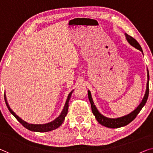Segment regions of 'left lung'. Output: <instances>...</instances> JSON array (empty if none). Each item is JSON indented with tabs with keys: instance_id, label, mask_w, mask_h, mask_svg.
<instances>
[{
	"instance_id": "obj_1",
	"label": "left lung",
	"mask_w": 153,
	"mask_h": 153,
	"mask_svg": "<svg viewBox=\"0 0 153 153\" xmlns=\"http://www.w3.org/2000/svg\"><path fill=\"white\" fill-rule=\"evenodd\" d=\"M125 36H126V40H128V42L130 43V45H131L132 46L134 47L136 49H137L141 51L143 53L142 49L140 45L139 44L135 38H133L132 36L128 35L127 33H125ZM148 74H147V76H148V82H147V85H146V91L144 97L142 100V102H141L140 105L138 106L137 108L135 111H133V112H131L130 114L127 115L123 116V117H118V118H108L106 117L105 116H104L103 115H102L100 113L98 110H97L96 106H95L94 102L93 101L92 97H91V92L89 91H88V100L91 102V110H92V112L93 113V115H95V119L97 120L100 124L102 125V126H104L108 128H120V127H122L126 126V125L128 124L129 123H131L132 121L134 120L135 119V117H137V115H138V113L140 112V111L142 110V108L143 107V106L145 105L146 103L148 97H149V70H147Z\"/></svg>"
}]
</instances>
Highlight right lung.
Returning <instances> with one entry per match:
<instances>
[{"mask_svg": "<svg viewBox=\"0 0 153 153\" xmlns=\"http://www.w3.org/2000/svg\"><path fill=\"white\" fill-rule=\"evenodd\" d=\"M73 91H72L71 92L69 93V95H68V97H67V101H66L65 105V106H64V108H63V110H62V113H61L60 115H59L58 117H57L55 120L52 121V122H49V123H47V124H29V123L26 122L25 121L22 120L21 118L18 117L16 114L10 108V106H9V104L7 103V101L5 94L4 95V102H5L6 105H7V106L9 111H10V113L12 114V115L14 116L16 118V120L20 123V124L22 125V126H23L24 127H25L26 128H27L31 131L40 132V133H42V132H48V131H53V130H54V129L58 128L59 126L62 125V124L64 122V120H65V118L66 117V115H67V112H68V109H69V102L70 100L71 96Z\"/></svg>", "mask_w": 153, "mask_h": 153, "instance_id": "obj_1", "label": "right lung"}]
</instances>
